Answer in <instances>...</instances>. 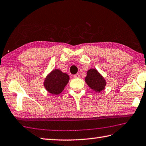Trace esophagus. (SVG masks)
Here are the masks:
<instances>
[{
    "label": "esophagus",
    "instance_id": "34e87169",
    "mask_svg": "<svg viewBox=\"0 0 146 146\" xmlns=\"http://www.w3.org/2000/svg\"><path fill=\"white\" fill-rule=\"evenodd\" d=\"M73 77H74V78H79V77H80V75H79V74H76V75H73Z\"/></svg>",
    "mask_w": 146,
    "mask_h": 146
}]
</instances>
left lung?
Returning <instances> with one entry per match:
<instances>
[{"label":"left lung","mask_w":146,"mask_h":146,"mask_svg":"<svg viewBox=\"0 0 146 146\" xmlns=\"http://www.w3.org/2000/svg\"><path fill=\"white\" fill-rule=\"evenodd\" d=\"M85 80L88 86L96 92H100L105 89L106 81L96 69L92 68L87 71Z\"/></svg>","instance_id":"left-lung-1"}]
</instances>
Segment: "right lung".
Segmentation results:
<instances>
[{"label": "right lung", "instance_id": "add662e5", "mask_svg": "<svg viewBox=\"0 0 146 146\" xmlns=\"http://www.w3.org/2000/svg\"><path fill=\"white\" fill-rule=\"evenodd\" d=\"M69 80L68 74L62 73L59 69H55L48 73L45 78L44 86L48 92L52 95H58L64 90Z\"/></svg>", "mask_w": 146, "mask_h": 146}]
</instances>
